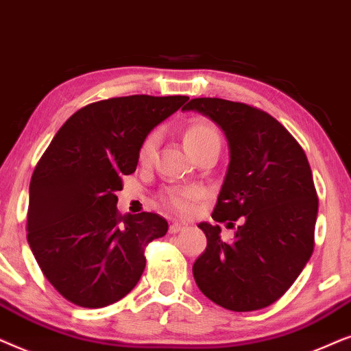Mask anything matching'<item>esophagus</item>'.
I'll return each instance as SVG.
<instances>
[{
	"label": "esophagus",
	"mask_w": 351,
	"mask_h": 351,
	"mask_svg": "<svg viewBox=\"0 0 351 351\" xmlns=\"http://www.w3.org/2000/svg\"><path fill=\"white\" fill-rule=\"evenodd\" d=\"M186 228H188V224L186 223H183V221H175V223H171L170 224V234H178L180 231H183V230H186Z\"/></svg>",
	"instance_id": "34e87169"
}]
</instances>
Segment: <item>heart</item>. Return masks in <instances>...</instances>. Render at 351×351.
<instances>
[{
    "label": "heart",
    "mask_w": 351,
    "mask_h": 351,
    "mask_svg": "<svg viewBox=\"0 0 351 351\" xmlns=\"http://www.w3.org/2000/svg\"><path fill=\"white\" fill-rule=\"evenodd\" d=\"M184 146L188 151H194L195 147L204 146L208 143H217L219 144L221 138H219L218 130L213 127L212 123L204 120H195L193 123H189V127L186 128L184 136H183ZM157 146V134H151L146 138V141L143 143L141 151H139V160L149 162L156 152ZM200 195L199 189L189 188V189H170L163 194V202L168 208L175 210V212L186 213L193 208V202Z\"/></svg>",
    "instance_id": "1"
}]
</instances>
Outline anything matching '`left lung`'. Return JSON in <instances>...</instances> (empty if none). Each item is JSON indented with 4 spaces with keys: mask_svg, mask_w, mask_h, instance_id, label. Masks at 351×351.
<instances>
[{
    "mask_svg": "<svg viewBox=\"0 0 351 351\" xmlns=\"http://www.w3.org/2000/svg\"><path fill=\"white\" fill-rule=\"evenodd\" d=\"M223 130L230 163L212 218L236 228H199L207 249L193 274L200 292L231 311H255L281 298L305 268L315 245L317 195L308 158L276 119L255 107L218 97H195L183 109Z\"/></svg>",
    "mask_w": 351,
    "mask_h": 351,
    "instance_id": "8db88e82",
    "label": "left lung"
}]
</instances>
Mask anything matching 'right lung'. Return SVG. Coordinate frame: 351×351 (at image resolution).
<instances>
[{"instance_id": "1", "label": "right lung", "mask_w": 351, "mask_h": 351, "mask_svg": "<svg viewBox=\"0 0 351 351\" xmlns=\"http://www.w3.org/2000/svg\"><path fill=\"white\" fill-rule=\"evenodd\" d=\"M188 96L134 95L93 102L65 121L30 181L27 241L46 279L78 306L102 308L141 278L144 247L163 237L157 213L120 215L121 175L136 170L147 134Z\"/></svg>"}]
</instances>
